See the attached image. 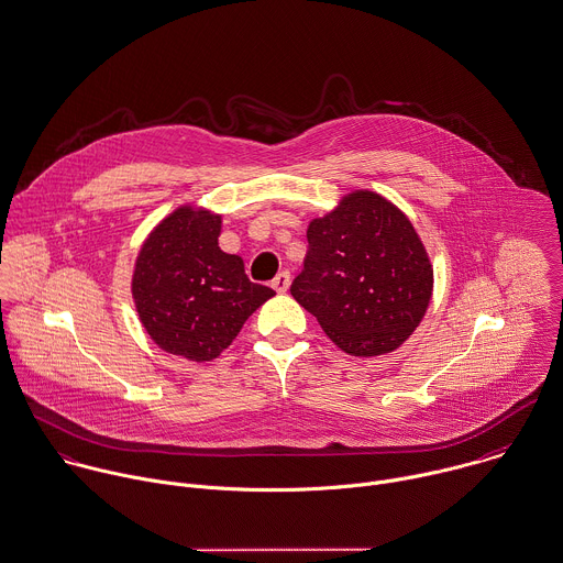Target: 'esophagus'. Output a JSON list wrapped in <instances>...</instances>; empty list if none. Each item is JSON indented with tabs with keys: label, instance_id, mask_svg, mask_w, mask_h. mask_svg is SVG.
I'll use <instances>...</instances> for the list:
<instances>
[{
	"label": "esophagus",
	"instance_id": "34e87169",
	"mask_svg": "<svg viewBox=\"0 0 563 563\" xmlns=\"http://www.w3.org/2000/svg\"><path fill=\"white\" fill-rule=\"evenodd\" d=\"M273 288H275L279 295H284V292L290 288V273H288V271L279 273V275L273 279Z\"/></svg>",
	"mask_w": 563,
	"mask_h": 563
}]
</instances>
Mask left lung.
<instances>
[{
    "mask_svg": "<svg viewBox=\"0 0 563 563\" xmlns=\"http://www.w3.org/2000/svg\"><path fill=\"white\" fill-rule=\"evenodd\" d=\"M295 301L350 356L395 352L432 299L434 271L408 216L372 189H354L308 224Z\"/></svg>",
    "mask_w": 563,
    "mask_h": 563,
    "instance_id": "obj_1",
    "label": "left lung"
}]
</instances>
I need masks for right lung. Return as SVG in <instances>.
I'll return each mask as SVG.
<instances>
[{
  "mask_svg": "<svg viewBox=\"0 0 563 563\" xmlns=\"http://www.w3.org/2000/svg\"><path fill=\"white\" fill-rule=\"evenodd\" d=\"M222 213L186 202L140 246L131 295L142 328L166 354L218 358L275 290L249 282L240 255L218 246Z\"/></svg>",
  "mask_w": 563,
  "mask_h": 563,
  "instance_id": "right-lung-1",
  "label": "right lung"
}]
</instances>
